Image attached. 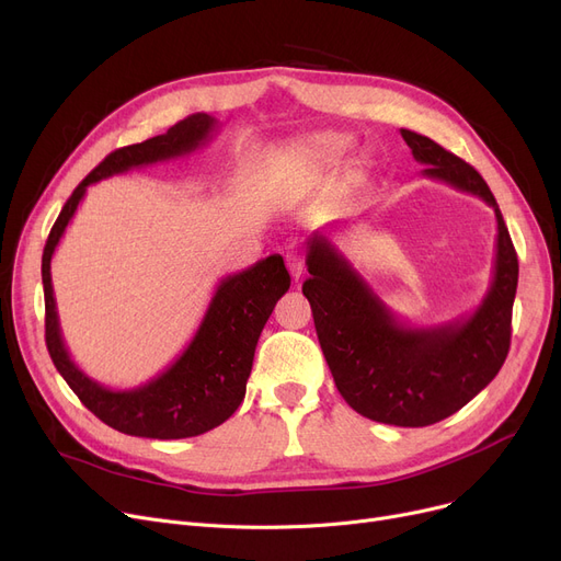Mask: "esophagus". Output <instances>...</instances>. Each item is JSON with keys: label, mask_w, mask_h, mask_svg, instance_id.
<instances>
[{"label": "esophagus", "mask_w": 561, "mask_h": 561, "mask_svg": "<svg viewBox=\"0 0 561 561\" xmlns=\"http://www.w3.org/2000/svg\"><path fill=\"white\" fill-rule=\"evenodd\" d=\"M286 267L288 273L294 279H300L302 273H305V265H302V259L298 254H286Z\"/></svg>", "instance_id": "esophagus-1"}]
</instances>
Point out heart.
I'll use <instances>...</instances> for the list:
<instances>
[{
  "label": "heart",
  "mask_w": 561,
  "mask_h": 561,
  "mask_svg": "<svg viewBox=\"0 0 561 561\" xmlns=\"http://www.w3.org/2000/svg\"><path fill=\"white\" fill-rule=\"evenodd\" d=\"M348 146L351 139L344 133L325 130L305 135L296 141H290L284 149V174L288 176L290 183H307L311 179H319L341 160Z\"/></svg>",
  "instance_id": "heart-1"
}]
</instances>
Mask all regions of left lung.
<instances>
[{
    "label": "left lung",
    "instance_id": "left-lung-1",
    "mask_svg": "<svg viewBox=\"0 0 561 561\" xmlns=\"http://www.w3.org/2000/svg\"><path fill=\"white\" fill-rule=\"evenodd\" d=\"M401 137L412 158L426 164V179L474 194L495 210L493 279L481 305L447 323L408 325L323 231L307 242L309 279L302 294L339 394L374 422L417 428L454 415L502 369L518 256L493 192L477 169L424 135L401 130Z\"/></svg>",
    "mask_w": 561,
    "mask_h": 561
}]
</instances>
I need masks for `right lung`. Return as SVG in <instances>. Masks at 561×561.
Wrapping results in <instances>:
<instances>
[{
  "mask_svg": "<svg viewBox=\"0 0 561 561\" xmlns=\"http://www.w3.org/2000/svg\"><path fill=\"white\" fill-rule=\"evenodd\" d=\"M217 130L208 114H192L164 135L110 153L76 187L61 208L43 250L45 344L57 371L78 399L107 426L153 440H181L227 422L245 399L256 341L277 300L290 286L279 254L265 256L217 284L204 319L185 351L156 378L130 389H112L87 376L64 344L50 263L59 240L84 199L87 187L130 169L183 158L202 149Z\"/></svg>",
  "mask_w": 561,
  "mask_h": 561,
  "instance_id": "right-lung-1",
  "label": "right lung"
}]
</instances>
